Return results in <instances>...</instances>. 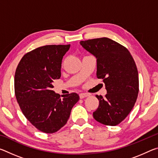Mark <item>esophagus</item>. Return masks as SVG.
Wrapping results in <instances>:
<instances>
[{"instance_id":"esophagus-1","label":"esophagus","mask_w":158,"mask_h":158,"mask_svg":"<svg viewBox=\"0 0 158 158\" xmlns=\"http://www.w3.org/2000/svg\"><path fill=\"white\" fill-rule=\"evenodd\" d=\"M88 96H89V94H88V93H81L79 94V97L81 99L86 98V97H88Z\"/></svg>"}]
</instances>
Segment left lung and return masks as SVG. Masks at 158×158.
Instances as JSON below:
<instances>
[{"label": "left lung", "mask_w": 158, "mask_h": 158, "mask_svg": "<svg viewBox=\"0 0 158 158\" xmlns=\"http://www.w3.org/2000/svg\"><path fill=\"white\" fill-rule=\"evenodd\" d=\"M80 44L97 61L96 75L105 84V98L96 95L99 106L95 121L115 126L132 110L139 93L137 66L126 48L107 37L81 41Z\"/></svg>", "instance_id": "left-lung-1"}]
</instances>
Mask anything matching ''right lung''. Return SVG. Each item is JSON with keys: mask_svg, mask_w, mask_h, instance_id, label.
<instances>
[{"mask_svg": "<svg viewBox=\"0 0 158 158\" xmlns=\"http://www.w3.org/2000/svg\"><path fill=\"white\" fill-rule=\"evenodd\" d=\"M70 44L46 45L23 56L16 69L15 90L21 111L31 123L45 133L65 125L79 101L76 93L60 95L52 89L60 79L61 63Z\"/></svg>", "mask_w": 158, "mask_h": 158, "instance_id": "1", "label": "right lung"}]
</instances>
